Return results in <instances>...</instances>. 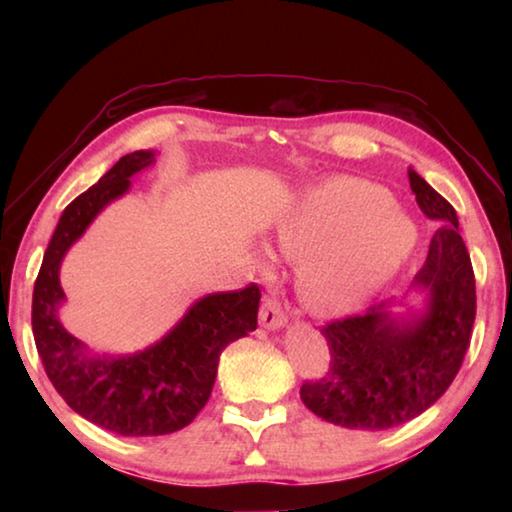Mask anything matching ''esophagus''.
I'll use <instances>...</instances> for the list:
<instances>
[{
    "label": "esophagus",
    "mask_w": 512,
    "mask_h": 512,
    "mask_svg": "<svg viewBox=\"0 0 512 512\" xmlns=\"http://www.w3.org/2000/svg\"><path fill=\"white\" fill-rule=\"evenodd\" d=\"M284 309L280 305V300L275 298H266L262 302V309H259V323H262L266 329H275L284 325Z\"/></svg>",
    "instance_id": "obj_1"
}]
</instances>
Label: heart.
Returning a JSON list of instances; mask_svg holds the SVG:
<instances>
[{
    "mask_svg": "<svg viewBox=\"0 0 512 512\" xmlns=\"http://www.w3.org/2000/svg\"><path fill=\"white\" fill-rule=\"evenodd\" d=\"M284 257L302 262L298 293L318 314H343L388 280L415 244L393 198L366 180L332 178L289 207L273 228Z\"/></svg>",
    "mask_w": 512,
    "mask_h": 512,
    "instance_id": "1",
    "label": "heart"
}]
</instances>
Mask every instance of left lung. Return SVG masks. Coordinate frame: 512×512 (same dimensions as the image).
Wrapping results in <instances>:
<instances>
[{
  "label": "left lung",
  "mask_w": 512,
  "mask_h": 512,
  "mask_svg": "<svg viewBox=\"0 0 512 512\" xmlns=\"http://www.w3.org/2000/svg\"><path fill=\"white\" fill-rule=\"evenodd\" d=\"M409 180L420 210L443 221L415 275V284L429 291L427 311L397 320L381 302L366 314L323 325L329 368L300 388L311 413L348 429L397 427L427 411L452 384L470 348L476 287L456 210L413 169Z\"/></svg>",
  "instance_id": "obj_1"
}]
</instances>
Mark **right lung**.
<instances>
[{"label": "right lung", "instance_id": "add662e5", "mask_svg": "<svg viewBox=\"0 0 512 512\" xmlns=\"http://www.w3.org/2000/svg\"><path fill=\"white\" fill-rule=\"evenodd\" d=\"M151 162V151L124 155L97 185L65 207L33 287V339L49 381L76 413L119 436H164L187 427L210 400L221 352L257 329L262 298L255 282L246 289L210 293L144 352L110 359L83 354V343L56 316L65 300L60 262L94 216L126 192L133 173Z\"/></svg>", "mask_w": 512, "mask_h": 512}]
</instances>
